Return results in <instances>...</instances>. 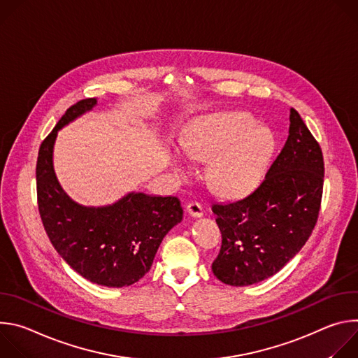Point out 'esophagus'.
<instances>
[{
  "label": "esophagus",
  "mask_w": 358,
  "mask_h": 358,
  "mask_svg": "<svg viewBox=\"0 0 358 358\" xmlns=\"http://www.w3.org/2000/svg\"><path fill=\"white\" fill-rule=\"evenodd\" d=\"M187 214H188L189 217H194V218L202 217V215H203V211H202L201 203L196 202V201L188 202V206H187Z\"/></svg>",
  "instance_id": "esophagus-1"
}]
</instances>
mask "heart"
<instances>
[{"mask_svg": "<svg viewBox=\"0 0 358 358\" xmlns=\"http://www.w3.org/2000/svg\"><path fill=\"white\" fill-rule=\"evenodd\" d=\"M181 145L189 159L210 162L207 180L211 189L231 198L246 195L261 182L275 152L273 134L241 112L196 119L187 129ZM169 162L177 174H188L178 150L170 152Z\"/></svg>", "mask_w": 358, "mask_h": 358, "instance_id": "b5f03b06", "label": "heart"}]
</instances>
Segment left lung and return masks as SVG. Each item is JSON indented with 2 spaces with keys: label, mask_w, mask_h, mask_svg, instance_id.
<instances>
[{
  "label": "left lung",
  "mask_w": 358,
  "mask_h": 358,
  "mask_svg": "<svg viewBox=\"0 0 358 358\" xmlns=\"http://www.w3.org/2000/svg\"><path fill=\"white\" fill-rule=\"evenodd\" d=\"M289 120L287 140L265 180L241 199L213 206L222 234L213 272L225 285L249 286L278 273L317 222L324 181L322 148L294 109Z\"/></svg>",
  "instance_id": "8db88e82"
}]
</instances>
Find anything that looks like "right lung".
Returning a JSON list of instances; mask_svg holds the SVG:
<instances>
[{"label": "right lung", "mask_w": 358, "mask_h": 358, "mask_svg": "<svg viewBox=\"0 0 358 358\" xmlns=\"http://www.w3.org/2000/svg\"><path fill=\"white\" fill-rule=\"evenodd\" d=\"M97 99L71 106L42 141L36 162L38 208L50 243L62 259L92 283L124 287L151 268L169 231L182 220L177 196L129 192L106 207H83L62 189L54 171L58 131L92 110Z\"/></svg>", "instance_id": "1"}]
</instances>
